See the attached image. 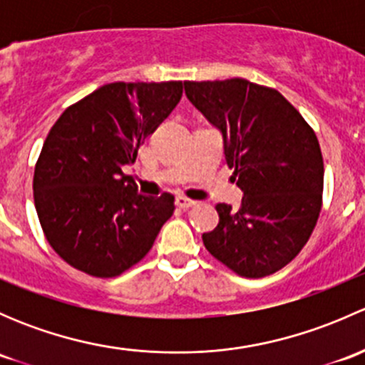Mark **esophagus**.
<instances>
[{"label":"esophagus","instance_id":"esophagus-1","mask_svg":"<svg viewBox=\"0 0 365 365\" xmlns=\"http://www.w3.org/2000/svg\"><path fill=\"white\" fill-rule=\"evenodd\" d=\"M176 205H178L180 208H190V206H196L197 201L189 200V197H185V196H178L176 197Z\"/></svg>","mask_w":365,"mask_h":365}]
</instances>
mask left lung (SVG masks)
Segmentation results:
<instances>
[{"instance_id": "1", "label": "left lung", "mask_w": 365, "mask_h": 365, "mask_svg": "<svg viewBox=\"0 0 365 365\" xmlns=\"http://www.w3.org/2000/svg\"><path fill=\"white\" fill-rule=\"evenodd\" d=\"M185 95L222 132L226 162L244 197L215 206L203 233L215 259L242 277L275 274L302 251L318 222L323 157L302 114L274 88L247 79L187 81Z\"/></svg>"}]
</instances>
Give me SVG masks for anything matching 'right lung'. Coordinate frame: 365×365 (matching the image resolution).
I'll use <instances>...</instances> for the list:
<instances>
[{"mask_svg":"<svg viewBox=\"0 0 365 365\" xmlns=\"http://www.w3.org/2000/svg\"><path fill=\"white\" fill-rule=\"evenodd\" d=\"M182 93V81L104 84L53 125L35 165L33 197L47 242L70 267L116 277L152 249L175 196L138 194L121 168L134 164Z\"/></svg>","mask_w":365,"mask_h":365,"instance_id":"right-lung-1","label":"right lung"}]
</instances>
